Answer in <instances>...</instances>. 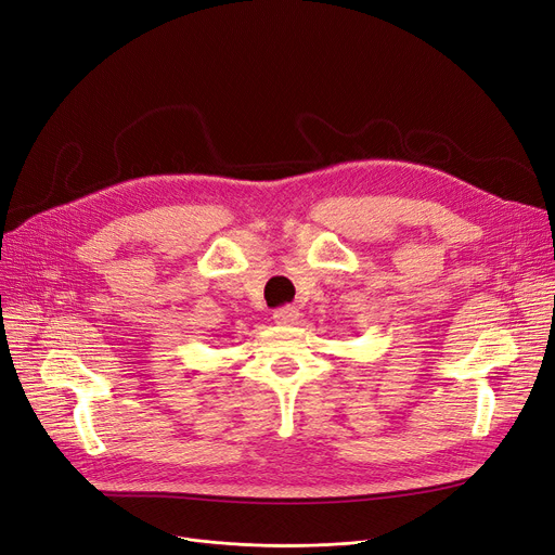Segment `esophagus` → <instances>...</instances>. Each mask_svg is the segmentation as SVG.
Instances as JSON below:
<instances>
[{"mask_svg":"<svg viewBox=\"0 0 555 555\" xmlns=\"http://www.w3.org/2000/svg\"><path fill=\"white\" fill-rule=\"evenodd\" d=\"M299 320V310L295 306H281L274 310L276 324H295Z\"/></svg>","mask_w":555,"mask_h":555,"instance_id":"1","label":"esophagus"}]
</instances>
